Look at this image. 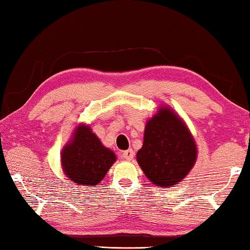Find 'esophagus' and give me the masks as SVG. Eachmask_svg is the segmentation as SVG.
Returning <instances> with one entry per match:
<instances>
[{"label": "esophagus", "instance_id": "esophagus-1", "mask_svg": "<svg viewBox=\"0 0 250 250\" xmlns=\"http://www.w3.org/2000/svg\"><path fill=\"white\" fill-rule=\"evenodd\" d=\"M121 156H122V159H125L126 161H131V160L133 159V156H134V152H133L132 149H129V150L125 151V152H122Z\"/></svg>", "mask_w": 250, "mask_h": 250}]
</instances>
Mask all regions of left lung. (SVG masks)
Returning a JSON list of instances; mask_svg holds the SVG:
<instances>
[{"label": "left lung", "mask_w": 250, "mask_h": 250, "mask_svg": "<svg viewBox=\"0 0 250 250\" xmlns=\"http://www.w3.org/2000/svg\"><path fill=\"white\" fill-rule=\"evenodd\" d=\"M197 149L183 120L168 107H161L147 120L137 161L146 176L159 188L176 185L192 170Z\"/></svg>", "instance_id": "8db88e82"}]
</instances>
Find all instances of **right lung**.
<instances>
[{"mask_svg":"<svg viewBox=\"0 0 250 250\" xmlns=\"http://www.w3.org/2000/svg\"><path fill=\"white\" fill-rule=\"evenodd\" d=\"M116 160V154L101 145L90 126L84 125L76 128L73 139L62 151V170L77 185H97Z\"/></svg>","mask_w":250,"mask_h":250,"instance_id":"add662e5","label":"right lung"}]
</instances>
